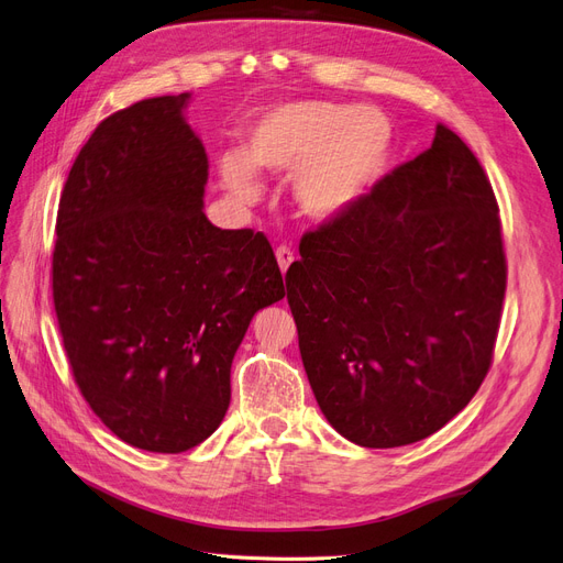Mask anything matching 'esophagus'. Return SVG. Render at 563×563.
<instances>
[{
  "instance_id": "obj_1",
  "label": "esophagus",
  "mask_w": 563,
  "mask_h": 563,
  "mask_svg": "<svg viewBox=\"0 0 563 563\" xmlns=\"http://www.w3.org/2000/svg\"><path fill=\"white\" fill-rule=\"evenodd\" d=\"M276 260H278V266H280V271L285 274V271L289 268V264L295 262V253L289 247H285V245H280L278 250H276Z\"/></svg>"
}]
</instances>
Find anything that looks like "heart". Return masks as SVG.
Masks as SVG:
<instances>
[{
	"mask_svg": "<svg viewBox=\"0 0 563 563\" xmlns=\"http://www.w3.org/2000/svg\"><path fill=\"white\" fill-rule=\"evenodd\" d=\"M389 148V124L373 109L289 101L250 124L243 153L220 157L222 185L239 201L260 197L255 172L292 174V199L306 218L331 220L357 201Z\"/></svg>",
	"mask_w": 563,
	"mask_h": 563,
	"instance_id": "obj_1",
	"label": "heart"
}]
</instances>
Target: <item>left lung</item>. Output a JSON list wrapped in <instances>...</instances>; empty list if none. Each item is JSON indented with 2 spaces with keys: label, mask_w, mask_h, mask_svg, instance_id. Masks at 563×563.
I'll return each instance as SVG.
<instances>
[{
  "label": "left lung",
  "mask_w": 563,
  "mask_h": 563,
  "mask_svg": "<svg viewBox=\"0 0 563 563\" xmlns=\"http://www.w3.org/2000/svg\"><path fill=\"white\" fill-rule=\"evenodd\" d=\"M287 301L327 422L362 448L422 441L483 385L506 295L501 220L468 145L431 148L308 232Z\"/></svg>",
  "instance_id": "left-lung-1"
}]
</instances>
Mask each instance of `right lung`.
<instances>
[{
  "label": "right lung",
  "instance_id": "obj_1",
  "mask_svg": "<svg viewBox=\"0 0 563 563\" xmlns=\"http://www.w3.org/2000/svg\"><path fill=\"white\" fill-rule=\"evenodd\" d=\"M190 92L109 115L65 183L53 301L76 385L139 450L176 454L211 435L260 308L285 297L264 234L203 213L208 157Z\"/></svg>",
  "mask_w": 563,
  "mask_h": 563
}]
</instances>
